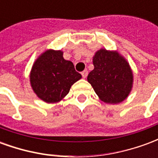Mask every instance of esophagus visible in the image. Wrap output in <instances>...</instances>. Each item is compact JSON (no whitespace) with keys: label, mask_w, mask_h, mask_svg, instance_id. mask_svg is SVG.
<instances>
[{"label":"esophagus","mask_w":158,"mask_h":158,"mask_svg":"<svg viewBox=\"0 0 158 158\" xmlns=\"http://www.w3.org/2000/svg\"><path fill=\"white\" fill-rule=\"evenodd\" d=\"M81 74H82L83 78H84V79H85L86 77H87V75H88V71H87V69L84 70V71L81 73Z\"/></svg>","instance_id":"34e87169"}]
</instances>
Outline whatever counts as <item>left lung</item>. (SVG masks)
Returning a JSON list of instances; mask_svg holds the SVG:
<instances>
[{
	"instance_id": "8db88e82",
	"label": "left lung",
	"mask_w": 158,
	"mask_h": 158,
	"mask_svg": "<svg viewBox=\"0 0 158 158\" xmlns=\"http://www.w3.org/2000/svg\"><path fill=\"white\" fill-rule=\"evenodd\" d=\"M94 69L88 74V82L102 102H122L131 91L133 73L125 59L116 52L101 49L93 57Z\"/></svg>"
}]
</instances>
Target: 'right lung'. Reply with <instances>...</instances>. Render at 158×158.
<instances>
[{
	"instance_id": "add662e5",
	"label": "right lung",
	"mask_w": 158,
	"mask_h": 158,
	"mask_svg": "<svg viewBox=\"0 0 158 158\" xmlns=\"http://www.w3.org/2000/svg\"><path fill=\"white\" fill-rule=\"evenodd\" d=\"M81 78L73 62L63 58L62 52L47 50L34 63L30 84L40 99L54 103L67 96L71 86Z\"/></svg>"
}]
</instances>
